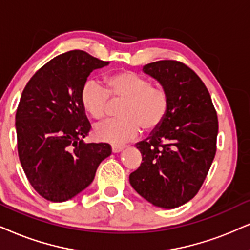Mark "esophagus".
<instances>
[{
  "label": "esophagus",
  "instance_id": "34e87169",
  "mask_svg": "<svg viewBox=\"0 0 250 250\" xmlns=\"http://www.w3.org/2000/svg\"><path fill=\"white\" fill-rule=\"evenodd\" d=\"M123 148H125V146H123V145H112V151L114 153L121 152Z\"/></svg>",
  "mask_w": 250,
  "mask_h": 250
}]
</instances>
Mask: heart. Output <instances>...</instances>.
I'll list each match as a JSON object with an SVG mask.
<instances>
[{
    "label": "heart",
    "instance_id": "obj_1",
    "mask_svg": "<svg viewBox=\"0 0 250 250\" xmlns=\"http://www.w3.org/2000/svg\"><path fill=\"white\" fill-rule=\"evenodd\" d=\"M107 88L96 80H88L81 91L84 109L96 120L106 114L109 96L125 99L119 115L98 125L94 132L100 141L121 145L134 140L141 127L150 131L157 129L168 112V96L159 85L134 71H120L106 77Z\"/></svg>",
    "mask_w": 250,
    "mask_h": 250
}]
</instances>
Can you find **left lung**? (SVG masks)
<instances>
[{
	"mask_svg": "<svg viewBox=\"0 0 250 250\" xmlns=\"http://www.w3.org/2000/svg\"><path fill=\"white\" fill-rule=\"evenodd\" d=\"M168 96L165 120L136 147L142 164L129 175L131 187L154 207L174 209L200 190L216 154L218 119L203 82L181 62L144 65Z\"/></svg>",
	"mask_w": 250,
	"mask_h": 250,
	"instance_id": "1",
	"label": "left lung"
}]
</instances>
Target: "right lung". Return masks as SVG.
I'll list each match as a JSON object with an SVG mask.
<instances>
[{
    "instance_id": "1",
    "label": "right lung",
    "mask_w": 250,
    "mask_h": 250,
    "mask_svg": "<svg viewBox=\"0 0 250 250\" xmlns=\"http://www.w3.org/2000/svg\"><path fill=\"white\" fill-rule=\"evenodd\" d=\"M108 64L70 50L41 67L21 93L15 123L18 156L28 182L46 200L77 196L112 153L108 144L84 142L91 125L81 102L91 72Z\"/></svg>"
}]
</instances>
